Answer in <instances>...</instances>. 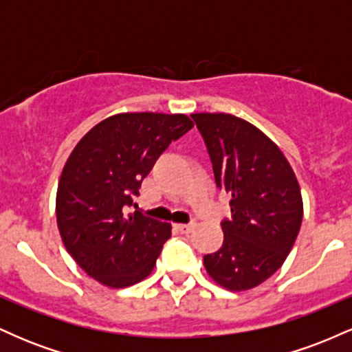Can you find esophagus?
Returning <instances> with one entry per match:
<instances>
[{
    "label": "esophagus",
    "instance_id": "34e87169",
    "mask_svg": "<svg viewBox=\"0 0 352 352\" xmlns=\"http://www.w3.org/2000/svg\"><path fill=\"white\" fill-rule=\"evenodd\" d=\"M175 227L182 233H190L193 228H195V223H179V225H175Z\"/></svg>",
    "mask_w": 352,
    "mask_h": 352
}]
</instances>
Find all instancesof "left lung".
I'll list each match as a JSON object with an SVG mask.
<instances>
[{"label": "left lung", "mask_w": 352, "mask_h": 352, "mask_svg": "<svg viewBox=\"0 0 352 352\" xmlns=\"http://www.w3.org/2000/svg\"><path fill=\"white\" fill-rule=\"evenodd\" d=\"M204 137L218 188L232 195L223 245L205 254L213 281L246 292L268 280L292 252L302 220L300 184L276 144L232 114H192Z\"/></svg>", "instance_id": "1"}]
</instances>
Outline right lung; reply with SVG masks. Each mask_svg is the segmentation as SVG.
Instances as JSON below:
<instances>
[{"mask_svg": "<svg viewBox=\"0 0 352 352\" xmlns=\"http://www.w3.org/2000/svg\"><path fill=\"white\" fill-rule=\"evenodd\" d=\"M193 127L185 114L122 112L79 140L60 173L56 217L66 250L100 285L127 288L152 273L170 223L129 212L160 153Z\"/></svg>", "mask_w": 352, "mask_h": 352, "instance_id": "1", "label": "right lung"}]
</instances>
